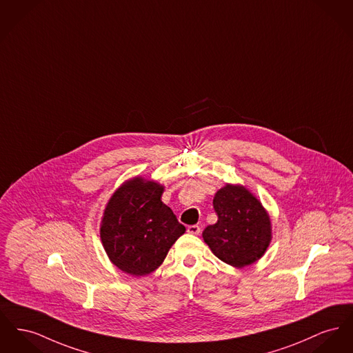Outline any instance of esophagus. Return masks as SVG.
Listing matches in <instances>:
<instances>
[{"mask_svg": "<svg viewBox=\"0 0 353 353\" xmlns=\"http://www.w3.org/2000/svg\"><path fill=\"white\" fill-rule=\"evenodd\" d=\"M188 233H190V234H199L200 233V227L199 225H189L188 227Z\"/></svg>", "mask_w": 353, "mask_h": 353, "instance_id": "1", "label": "esophagus"}]
</instances>
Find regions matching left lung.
Instances as JSON below:
<instances>
[{"label":"left lung","instance_id":"1","mask_svg":"<svg viewBox=\"0 0 353 353\" xmlns=\"http://www.w3.org/2000/svg\"><path fill=\"white\" fill-rule=\"evenodd\" d=\"M217 223L203 232L216 257L243 268L257 261L268 248L270 220L261 203L244 187L225 185L214 199Z\"/></svg>","mask_w":353,"mask_h":353}]
</instances>
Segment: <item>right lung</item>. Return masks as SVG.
Wrapping results in <instances>:
<instances>
[{
  "label": "right lung",
  "instance_id": "right-lung-1",
  "mask_svg": "<svg viewBox=\"0 0 353 353\" xmlns=\"http://www.w3.org/2000/svg\"><path fill=\"white\" fill-rule=\"evenodd\" d=\"M164 188L134 177L119 188L105 208L101 241L120 270L145 276L157 270L174 241L185 232L161 201Z\"/></svg>",
  "mask_w": 353,
  "mask_h": 353
}]
</instances>
